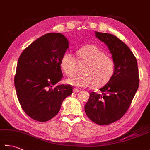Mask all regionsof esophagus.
Segmentation results:
<instances>
[{"label": "esophagus", "mask_w": 150, "mask_h": 150, "mask_svg": "<svg viewBox=\"0 0 150 150\" xmlns=\"http://www.w3.org/2000/svg\"><path fill=\"white\" fill-rule=\"evenodd\" d=\"M79 91H80V90H79V89H77V88H74V89H73V93H79Z\"/></svg>", "instance_id": "1"}]
</instances>
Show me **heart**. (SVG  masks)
I'll return each instance as SVG.
<instances>
[{
	"mask_svg": "<svg viewBox=\"0 0 150 150\" xmlns=\"http://www.w3.org/2000/svg\"><path fill=\"white\" fill-rule=\"evenodd\" d=\"M80 59L87 62L84 75H74L66 80L67 83L78 88L90 87L94 84L99 86L110 80L115 72L113 59L95 45H89L77 51ZM60 66L66 75L71 76L75 71L76 60L71 53H66L60 60Z\"/></svg>",
	"mask_w": 150,
	"mask_h": 150,
	"instance_id": "obj_1",
	"label": "heart"
}]
</instances>
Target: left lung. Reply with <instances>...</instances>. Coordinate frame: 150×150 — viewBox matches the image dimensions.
<instances>
[{"mask_svg": "<svg viewBox=\"0 0 150 150\" xmlns=\"http://www.w3.org/2000/svg\"><path fill=\"white\" fill-rule=\"evenodd\" d=\"M95 36L108 47L115 68L110 80L100 89V94L90 93L84 110L93 122L108 125L121 119L128 111L139 88L138 66L132 51L119 38L97 31Z\"/></svg>", "mask_w": 150, "mask_h": 150, "instance_id": "8db88e82", "label": "left lung"}]
</instances>
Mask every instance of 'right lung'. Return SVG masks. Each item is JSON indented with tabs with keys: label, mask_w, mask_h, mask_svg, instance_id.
<instances>
[{
	"label": "right lung",
	"mask_w": 150,
	"mask_h": 150,
	"mask_svg": "<svg viewBox=\"0 0 150 150\" xmlns=\"http://www.w3.org/2000/svg\"><path fill=\"white\" fill-rule=\"evenodd\" d=\"M68 45L62 34L49 33L35 40L19 57L15 90L22 110L33 120L52 119L64 98L72 94L71 85L55 86L63 77L60 62Z\"/></svg>",
	"instance_id": "add662e5"
}]
</instances>
